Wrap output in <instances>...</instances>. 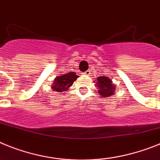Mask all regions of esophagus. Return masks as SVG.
<instances>
[{"label": "esophagus", "mask_w": 160, "mask_h": 160, "mask_svg": "<svg viewBox=\"0 0 160 160\" xmlns=\"http://www.w3.org/2000/svg\"><path fill=\"white\" fill-rule=\"evenodd\" d=\"M84 74H85V76H89L90 74V71H86L85 72H84Z\"/></svg>", "instance_id": "1"}]
</instances>
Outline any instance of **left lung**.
<instances>
[{
    "instance_id": "obj_1",
    "label": "left lung",
    "mask_w": 160,
    "mask_h": 160,
    "mask_svg": "<svg viewBox=\"0 0 160 160\" xmlns=\"http://www.w3.org/2000/svg\"><path fill=\"white\" fill-rule=\"evenodd\" d=\"M96 80V86L98 87V93L101 97H109L115 94L117 86L110 78L107 76H99Z\"/></svg>"
}]
</instances>
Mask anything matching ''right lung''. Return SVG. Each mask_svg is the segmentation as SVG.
<instances>
[{
	"mask_svg": "<svg viewBox=\"0 0 160 160\" xmlns=\"http://www.w3.org/2000/svg\"><path fill=\"white\" fill-rule=\"evenodd\" d=\"M76 72H71L67 74H63L60 76L55 77L53 84H51V88L58 92H63L67 91L73 84L74 81L78 78Z\"/></svg>",
	"mask_w": 160,
	"mask_h": 160,
	"instance_id": "obj_1",
	"label": "right lung"
}]
</instances>
